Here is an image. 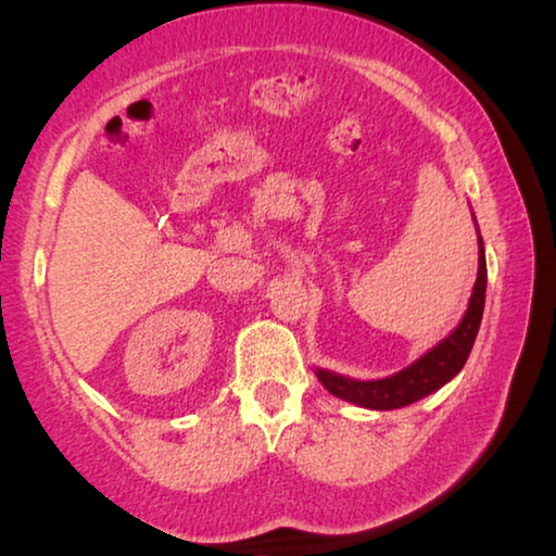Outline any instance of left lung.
Masks as SVG:
<instances>
[{"label": "left lung", "instance_id": "obj_1", "mask_svg": "<svg viewBox=\"0 0 556 556\" xmlns=\"http://www.w3.org/2000/svg\"><path fill=\"white\" fill-rule=\"evenodd\" d=\"M485 285H488L485 248H483L481 232H478V277L473 285V294L468 299V308L464 318H460L458 326L444 338V341L437 343L421 357H417V361L407 365L404 370L390 375V378L355 380L324 368H316V378L321 380L324 388L331 394H336V397L353 402L363 409L388 412V409H400V407H407L412 402L425 400L427 394L441 390L446 382L454 380L460 372V368L466 365L470 348L476 343L478 328H481L483 306H485Z\"/></svg>", "mask_w": 556, "mask_h": 556}]
</instances>
